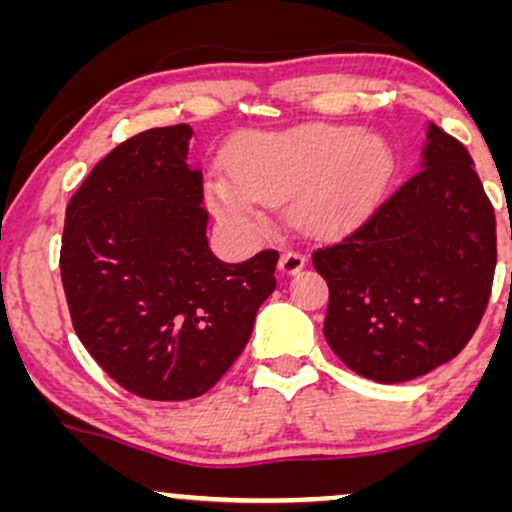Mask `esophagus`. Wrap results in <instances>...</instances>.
I'll return each instance as SVG.
<instances>
[{"label":"esophagus","instance_id":"obj_1","mask_svg":"<svg viewBox=\"0 0 512 512\" xmlns=\"http://www.w3.org/2000/svg\"><path fill=\"white\" fill-rule=\"evenodd\" d=\"M305 267V257L301 255V252L296 250H284L281 252V260H279V269L284 274H296L301 272V269Z\"/></svg>","mask_w":512,"mask_h":512}]
</instances>
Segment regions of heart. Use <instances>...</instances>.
Segmentation results:
<instances>
[{"instance_id":"1","label":"heart","mask_w":512,"mask_h":512,"mask_svg":"<svg viewBox=\"0 0 512 512\" xmlns=\"http://www.w3.org/2000/svg\"><path fill=\"white\" fill-rule=\"evenodd\" d=\"M228 181L211 175L207 199L236 231H255L262 202L296 197L293 209L315 233H334L373 211L392 175V151L356 125H308L250 134L228 156Z\"/></svg>"}]
</instances>
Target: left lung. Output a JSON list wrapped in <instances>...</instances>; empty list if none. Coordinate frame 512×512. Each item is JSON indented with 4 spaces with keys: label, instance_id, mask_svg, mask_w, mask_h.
I'll use <instances>...</instances> for the list:
<instances>
[{
    "label": "left lung",
    "instance_id": "8db88e82",
    "mask_svg": "<svg viewBox=\"0 0 512 512\" xmlns=\"http://www.w3.org/2000/svg\"><path fill=\"white\" fill-rule=\"evenodd\" d=\"M421 170L356 231L313 252L330 286L325 339L354 373L404 383L477 332L496 272V216L469 151L431 122Z\"/></svg>",
    "mask_w": 512,
    "mask_h": 512
}]
</instances>
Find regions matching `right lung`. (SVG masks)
Segmentation results:
<instances>
[{
  "label": "right lung",
  "instance_id": "obj_1",
  "mask_svg": "<svg viewBox=\"0 0 512 512\" xmlns=\"http://www.w3.org/2000/svg\"><path fill=\"white\" fill-rule=\"evenodd\" d=\"M192 127L115 146L67 204L60 250L76 337L117 385L156 402L204 395L248 344L279 252L221 262L207 243Z\"/></svg>",
  "mask_w": 512,
  "mask_h": 512
}]
</instances>
